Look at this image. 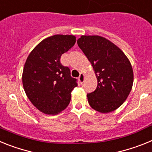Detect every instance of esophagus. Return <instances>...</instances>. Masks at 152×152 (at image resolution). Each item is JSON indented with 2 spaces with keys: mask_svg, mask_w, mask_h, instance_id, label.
<instances>
[{
  "mask_svg": "<svg viewBox=\"0 0 152 152\" xmlns=\"http://www.w3.org/2000/svg\"><path fill=\"white\" fill-rule=\"evenodd\" d=\"M79 79V81L80 83H83L84 81V79H85V75H84V73H80V76L78 77Z\"/></svg>",
  "mask_w": 152,
  "mask_h": 152,
  "instance_id": "1",
  "label": "esophagus"
}]
</instances>
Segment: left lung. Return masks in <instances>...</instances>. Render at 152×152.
I'll return each mask as SVG.
<instances>
[{
    "label": "left lung",
    "instance_id": "8db88e82",
    "mask_svg": "<svg viewBox=\"0 0 152 152\" xmlns=\"http://www.w3.org/2000/svg\"><path fill=\"white\" fill-rule=\"evenodd\" d=\"M77 45L92 64L97 86L87 96L90 106L102 113L112 112L128 97L133 84V71L121 49L99 36H82Z\"/></svg>",
    "mask_w": 152,
    "mask_h": 152
}]
</instances>
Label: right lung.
<instances>
[{
  "label": "right lung",
  "instance_id": "add662e5",
  "mask_svg": "<svg viewBox=\"0 0 152 152\" xmlns=\"http://www.w3.org/2000/svg\"><path fill=\"white\" fill-rule=\"evenodd\" d=\"M71 35H55L45 39L28 56L23 72V85L31 103L45 114L64 110L71 100L77 79L60 61L61 55L75 44Z\"/></svg>",
  "mask_w": 152,
  "mask_h": 152
}]
</instances>
